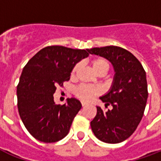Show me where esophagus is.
I'll return each mask as SVG.
<instances>
[{"label":"esophagus","mask_w":161,"mask_h":161,"mask_svg":"<svg viewBox=\"0 0 161 161\" xmlns=\"http://www.w3.org/2000/svg\"><path fill=\"white\" fill-rule=\"evenodd\" d=\"M86 105H87V103H84V102H82V106H83V107L86 106Z\"/></svg>","instance_id":"1"}]
</instances>
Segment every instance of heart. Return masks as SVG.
<instances>
[{
  "label": "heart",
  "mask_w": 161,
  "mask_h": 161,
  "mask_svg": "<svg viewBox=\"0 0 161 161\" xmlns=\"http://www.w3.org/2000/svg\"><path fill=\"white\" fill-rule=\"evenodd\" d=\"M92 69L95 72H97L99 70H107L109 68V63L107 59L103 58H97L92 61ZM78 69V64H76L72 69L71 74L74 75ZM99 93V89L94 86H89V85H80L75 90V94L77 97H79L84 101H90L95 96Z\"/></svg>",
  "instance_id": "b5f03b06"
}]
</instances>
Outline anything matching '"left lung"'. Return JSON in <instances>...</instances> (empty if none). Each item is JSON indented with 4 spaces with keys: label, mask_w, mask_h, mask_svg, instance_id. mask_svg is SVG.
<instances>
[{
    "label": "left lung",
    "mask_w": 161,
    "mask_h": 161,
    "mask_svg": "<svg viewBox=\"0 0 161 161\" xmlns=\"http://www.w3.org/2000/svg\"><path fill=\"white\" fill-rule=\"evenodd\" d=\"M88 52L108 59L115 70L110 90L100 97L112 109L104 112L97 107L91 129L102 142H123L135 131L144 114L148 96L146 71L131 53L119 46L95 47Z\"/></svg>",
    "instance_id": "8db88e82"
}]
</instances>
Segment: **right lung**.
<instances>
[{"label":"right lung","mask_w":161,"mask_h":161,"mask_svg":"<svg viewBox=\"0 0 161 161\" xmlns=\"http://www.w3.org/2000/svg\"><path fill=\"white\" fill-rule=\"evenodd\" d=\"M88 56V49L46 46L23 68L17 86L18 110L26 128L38 141L52 143L68 135L82 104L76 98H68L66 103L57 105L53 94L58 85L70 80L74 66Z\"/></svg>","instance_id":"right-lung-1"}]
</instances>
